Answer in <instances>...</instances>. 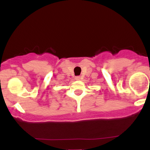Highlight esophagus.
Returning a JSON list of instances; mask_svg holds the SVG:
<instances>
[{
  "label": "esophagus",
  "instance_id": "obj_1",
  "mask_svg": "<svg viewBox=\"0 0 150 150\" xmlns=\"http://www.w3.org/2000/svg\"><path fill=\"white\" fill-rule=\"evenodd\" d=\"M75 79H76V80H80V76H77V77H75Z\"/></svg>",
  "mask_w": 150,
  "mask_h": 150
}]
</instances>
